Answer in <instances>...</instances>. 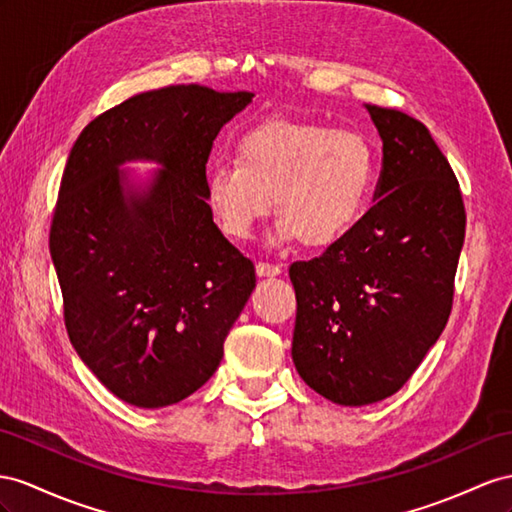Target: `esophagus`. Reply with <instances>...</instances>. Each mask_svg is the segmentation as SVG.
<instances>
[{"instance_id":"esophagus-1","label":"esophagus","mask_w":512,"mask_h":512,"mask_svg":"<svg viewBox=\"0 0 512 512\" xmlns=\"http://www.w3.org/2000/svg\"><path fill=\"white\" fill-rule=\"evenodd\" d=\"M255 270H257L259 277H277V274L283 272V266H279V264H268V261H257Z\"/></svg>"}]
</instances>
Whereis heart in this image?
<instances>
[{
  "label": "heart",
  "mask_w": 512,
  "mask_h": 512,
  "mask_svg": "<svg viewBox=\"0 0 512 512\" xmlns=\"http://www.w3.org/2000/svg\"><path fill=\"white\" fill-rule=\"evenodd\" d=\"M374 179L376 153L359 131L270 119L240 138L235 162L209 168L205 194L231 240H246L274 201L277 240L320 251L361 220Z\"/></svg>",
  "instance_id": "obj_1"
}]
</instances>
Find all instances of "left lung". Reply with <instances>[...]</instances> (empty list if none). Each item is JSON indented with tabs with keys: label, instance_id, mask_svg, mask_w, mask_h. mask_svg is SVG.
Instances as JSON below:
<instances>
[{
	"label": "left lung",
	"instance_id": "8db88e82",
	"mask_svg": "<svg viewBox=\"0 0 512 512\" xmlns=\"http://www.w3.org/2000/svg\"><path fill=\"white\" fill-rule=\"evenodd\" d=\"M365 108L383 140L378 201L320 257L290 266L294 365L344 406L393 396L419 368L448 324L465 240L461 188L426 125Z\"/></svg>",
	"mask_w": 512,
	"mask_h": 512
}]
</instances>
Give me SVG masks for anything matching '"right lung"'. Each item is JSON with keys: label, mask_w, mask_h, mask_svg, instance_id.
<instances>
[{"label": "right lung", "mask_w": 512, "mask_h": 512, "mask_svg": "<svg viewBox=\"0 0 512 512\" xmlns=\"http://www.w3.org/2000/svg\"><path fill=\"white\" fill-rule=\"evenodd\" d=\"M253 93L199 84L149 90L75 140L49 231L64 324L77 355L140 409L181 402L218 370L255 287V266L214 225L205 164ZM165 168L140 193L118 166Z\"/></svg>", "instance_id": "add662e5"}]
</instances>
